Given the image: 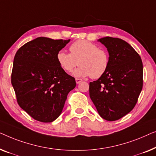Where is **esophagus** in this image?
<instances>
[{
    "mask_svg": "<svg viewBox=\"0 0 156 156\" xmlns=\"http://www.w3.org/2000/svg\"><path fill=\"white\" fill-rule=\"evenodd\" d=\"M82 79H80V78H76V82L77 84H78V83H80L82 82Z\"/></svg>",
    "mask_w": 156,
    "mask_h": 156,
    "instance_id": "esophagus-1",
    "label": "esophagus"
}]
</instances>
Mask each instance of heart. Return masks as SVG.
<instances>
[{
	"mask_svg": "<svg viewBox=\"0 0 156 156\" xmlns=\"http://www.w3.org/2000/svg\"><path fill=\"white\" fill-rule=\"evenodd\" d=\"M70 54L61 51L56 58L63 71L71 73L74 71L76 77L99 78L106 73L109 65V56L106 50L100 49L98 45L85 39L74 41L69 47Z\"/></svg>",
	"mask_w": 156,
	"mask_h": 156,
	"instance_id": "b5f03b06",
	"label": "heart"
}]
</instances>
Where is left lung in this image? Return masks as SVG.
Segmentation results:
<instances>
[{
	"label": "left lung",
	"instance_id": "left-lung-1",
	"mask_svg": "<svg viewBox=\"0 0 156 156\" xmlns=\"http://www.w3.org/2000/svg\"><path fill=\"white\" fill-rule=\"evenodd\" d=\"M107 49L109 65L98 80L90 83V99L100 117L116 121L133 109L143 87V63L139 54L123 39H98Z\"/></svg>",
	"mask_w": 156,
	"mask_h": 156
}]
</instances>
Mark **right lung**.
Returning <instances> with one entry per match:
<instances>
[{"mask_svg":"<svg viewBox=\"0 0 156 156\" xmlns=\"http://www.w3.org/2000/svg\"><path fill=\"white\" fill-rule=\"evenodd\" d=\"M70 39L37 37L17 50L14 57L11 83L20 107L41 122H51L62 112L75 78L57 61V54Z\"/></svg>","mask_w":156,"mask_h":156,"instance_id":"right-lung-1","label":"right lung"}]
</instances>
